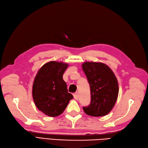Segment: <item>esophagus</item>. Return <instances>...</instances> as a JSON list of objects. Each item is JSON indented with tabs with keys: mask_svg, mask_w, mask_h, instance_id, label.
Instances as JSON below:
<instances>
[{
	"mask_svg": "<svg viewBox=\"0 0 148 148\" xmlns=\"http://www.w3.org/2000/svg\"><path fill=\"white\" fill-rule=\"evenodd\" d=\"M73 96H74V98L75 99H78L79 95H78L77 92H76V93H74V94L73 95Z\"/></svg>",
	"mask_w": 148,
	"mask_h": 148,
	"instance_id": "34e87169",
	"label": "esophagus"
}]
</instances>
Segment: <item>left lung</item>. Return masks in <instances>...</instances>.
I'll return each instance as SVG.
<instances>
[{
	"mask_svg": "<svg viewBox=\"0 0 148 148\" xmlns=\"http://www.w3.org/2000/svg\"><path fill=\"white\" fill-rule=\"evenodd\" d=\"M90 86L91 103L84 112L93 116L107 115L114 106L119 95L118 81L113 72L101 62H86L82 64Z\"/></svg>",
	"mask_w": 148,
	"mask_h": 148,
	"instance_id": "obj_1",
	"label": "left lung"
}]
</instances>
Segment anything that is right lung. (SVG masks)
<instances>
[{
  "mask_svg": "<svg viewBox=\"0 0 148 148\" xmlns=\"http://www.w3.org/2000/svg\"><path fill=\"white\" fill-rule=\"evenodd\" d=\"M68 64L51 61L40 69L33 84L32 95L38 109L55 117L65 110L73 96L68 92L63 74Z\"/></svg>",
  "mask_w": 148,
  "mask_h": 148,
  "instance_id": "right-lung-1",
  "label": "right lung"
}]
</instances>
